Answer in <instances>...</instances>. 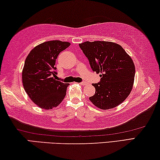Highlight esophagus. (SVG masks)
<instances>
[{
	"label": "esophagus",
	"mask_w": 160,
	"mask_h": 160,
	"mask_svg": "<svg viewBox=\"0 0 160 160\" xmlns=\"http://www.w3.org/2000/svg\"><path fill=\"white\" fill-rule=\"evenodd\" d=\"M79 84H80V85H83H83H85V84H86V83H85V82H82V83H79Z\"/></svg>",
	"instance_id": "obj_1"
}]
</instances>
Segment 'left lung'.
<instances>
[{
    "label": "left lung",
    "mask_w": 160,
    "mask_h": 160,
    "mask_svg": "<svg viewBox=\"0 0 160 160\" xmlns=\"http://www.w3.org/2000/svg\"><path fill=\"white\" fill-rule=\"evenodd\" d=\"M83 54L101 82L93 83L96 93L89 100L101 110L113 108L130 95L134 83L135 67L130 56L120 44L106 41L79 44Z\"/></svg>",
    "instance_id": "1"
}]
</instances>
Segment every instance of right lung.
<instances>
[{
	"label": "right lung",
	"mask_w": 160,
	"mask_h": 160,
	"mask_svg": "<svg viewBox=\"0 0 160 160\" xmlns=\"http://www.w3.org/2000/svg\"><path fill=\"white\" fill-rule=\"evenodd\" d=\"M68 42L48 41L35 47L28 57L22 72L23 87L38 107L51 110L58 106L66 96L69 83L56 80V59L70 46Z\"/></svg>",
	"instance_id": "obj_1"
}]
</instances>
